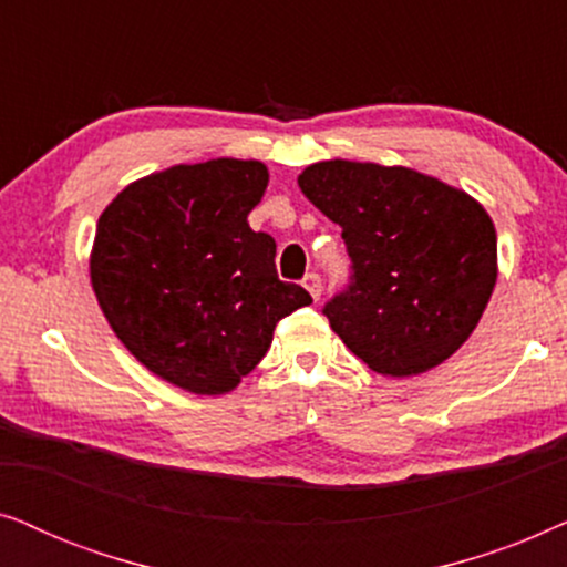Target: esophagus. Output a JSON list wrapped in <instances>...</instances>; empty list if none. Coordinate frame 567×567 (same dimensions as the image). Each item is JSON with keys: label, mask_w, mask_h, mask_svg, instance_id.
<instances>
[{"label": "esophagus", "mask_w": 567, "mask_h": 567, "mask_svg": "<svg viewBox=\"0 0 567 567\" xmlns=\"http://www.w3.org/2000/svg\"><path fill=\"white\" fill-rule=\"evenodd\" d=\"M305 289L309 291V297H312L315 301L322 297V278L317 274H307L305 276Z\"/></svg>", "instance_id": "34e87169"}]
</instances>
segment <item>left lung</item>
Returning <instances> with one entry per match:
<instances>
[{
	"mask_svg": "<svg viewBox=\"0 0 567 567\" xmlns=\"http://www.w3.org/2000/svg\"><path fill=\"white\" fill-rule=\"evenodd\" d=\"M299 188L343 227L351 284L322 309L340 340L384 377L423 374L460 351L498 278L485 208L439 177L374 162H317Z\"/></svg>",
	"mask_w": 567,
	"mask_h": 567,
	"instance_id": "obj_1",
	"label": "left lung"
}]
</instances>
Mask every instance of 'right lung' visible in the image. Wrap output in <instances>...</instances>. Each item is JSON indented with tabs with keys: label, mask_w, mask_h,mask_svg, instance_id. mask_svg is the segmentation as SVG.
I'll return each instance as SVG.
<instances>
[{
	"label": "right lung",
	"mask_w": 567,
	"mask_h": 567,
	"mask_svg": "<svg viewBox=\"0 0 567 567\" xmlns=\"http://www.w3.org/2000/svg\"><path fill=\"white\" fill-rule=\"evenodd\" d=\"M258 159L175 165L123 188L97 219L90 278L123 346L165 382L227 394L268 353L278 320L312 305L276 274V243L247 214Z\"/></svg>",
	"instance_id": "1"
}]
</instances>
